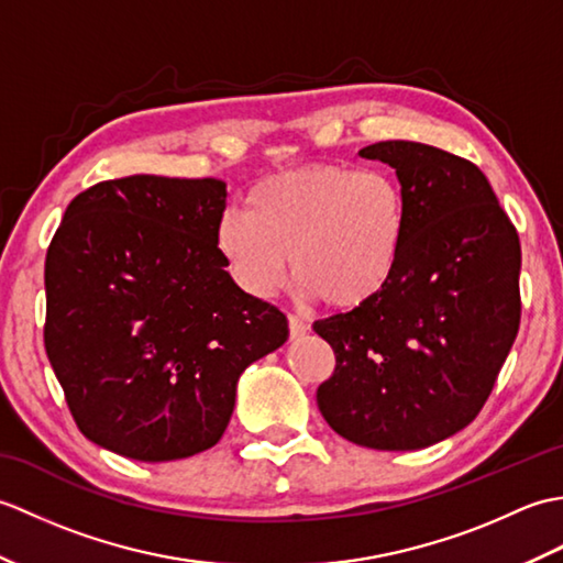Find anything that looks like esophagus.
I'll return each instance as SVG.
<instances>
[{
	"label": "esophagus",
	"instance_id": "1",
	"mask_svg": "<svg viewBox=\"0 0 563 563\" xmlns=\"http://www.w3.org/2000/svg\"><path fill=\"white\" fill-rule=\"evenodd\" d=\"M288 327H290V339H302L307 333V324L305 321L297 317V314H288Z\"/></svg>",
	"mask_w": 563,
	"mask_h": 563
}]
</instances>
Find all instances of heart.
<instances>
[{
  "mask_svg": "<svg viewBox=\"0 0 563 563\" xmlns=\"http://www.w3.org/2000/svg\"><path fill=\"white\" fill-rule=\"evenodd\" d=\"M409 236V202L387 169L312 164L263 178L246 214L227 208L214 246L246 295L271 297L290 268L297 290L349 309L385 290Z\"/></svg>",
  "mask_w": 563,
  "mask_h": 563,
  "instance_id": "1",
  "label": "heart"
}]
</instances>
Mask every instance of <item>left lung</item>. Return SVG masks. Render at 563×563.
<instances>
[{"mask_svg": "<svg viewBox=\"0 0 563 563\" xmlns=\"http://www.w3.org/2000/svg\"><path fill=\"white\" fill-rule=\"evenodd\" d=\"M361 157L397 172L409 236L385 290L314 321L336 353L317 404L355 445L421 450L470 426L494 389L520 327V239L472 162L406 140Z\"/></svg>", "mask_w": 563, "mask_h": 563, "instance_id": "8db88e82", "label": "left lung"}]
</instances>
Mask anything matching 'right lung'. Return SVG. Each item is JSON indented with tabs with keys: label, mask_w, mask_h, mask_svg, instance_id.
Masks as SVG:
<instances>
[{
	"label": "right lung",
	"mask_w": 563,
	"mask_h": 563,
	"mask_svg": "<svg viewBox=\"0 0 563 563\" xmlns=\"http://www.w3.org/2000/svg\"><path fill=\"white\" fill-rule=\"evenodd\" d=\"M218 178L135 174L79 194L45 256V351L79 430L140 462L212 448L236 382L288 341L224 271Z\"/></svg>",
	"instance_id": "right-lung-1"
}]
</instances>
